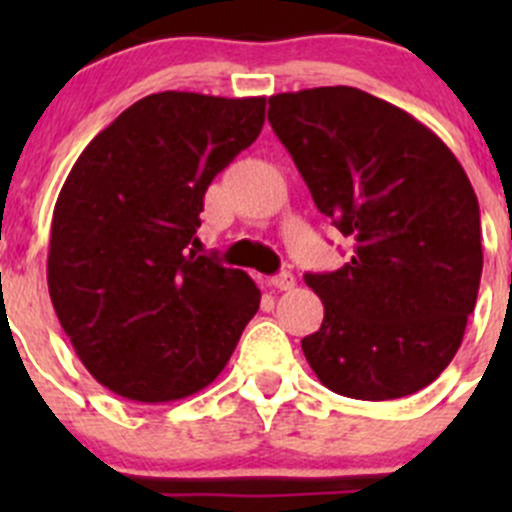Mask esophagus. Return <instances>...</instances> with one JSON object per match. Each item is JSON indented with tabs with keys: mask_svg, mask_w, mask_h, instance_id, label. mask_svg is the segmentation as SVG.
Instances as JSON below:
<instances>
[{
	"mask_svg": "<svg viewBox=\"0 0 512 512\" xmlns=\"http://www.w3.org/2000/svg\"><path fill=\"white\" fill-rule=\"evenodd\" d=\"M270 285L275 289H280V292H289V289H294V275L292 272H280V275L272 277Z\"/></svg>",
	"mask_w": 512,
	"mask_h": 512,
	"instance_id": "obj_1",
	"label": "esophagus"
}]
</instances>
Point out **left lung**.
I'll return each instance as SVG.
<instances>
[{
  "mask_svg": "<svg viewBox=\"0 0 512 512\" xmlns=\"http://www.w3.org/2000/svg\"><path fill=\"white\" fill-rule=\"evenodd\" d=\"M267 118L352 260L304 275L324 319L302 339L334 394L411 396L441 376L476 307L480 210L451 148L404 108L319 86L270 96Z\"/></svg>",
  "mask_w": 512,
  "mask_h": 512,
  "instance_id": "1",
  "label": "left lung"
}]
</instances>
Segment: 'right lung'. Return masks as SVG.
Listing matches in <instances>:
<instances>
[{
    "label": "right lung",
    "instance_id": "right-lung-1",
    "mask_svg": "<svg viewBox=\"0 0 512 512\" xmlns=\"http://www.w3.org/2000/svg\"><path fill=\"white\" fill-rule=\"evenodd\" d=\"M265 123V96L163 91L128 106L84 148L54 205L51 304L101 386L168 404L218 379L260 289L195 255L215 175Z\"/></svg>",
    "mask_w": 512,
    "mask_h": 512
}]
</instances>
